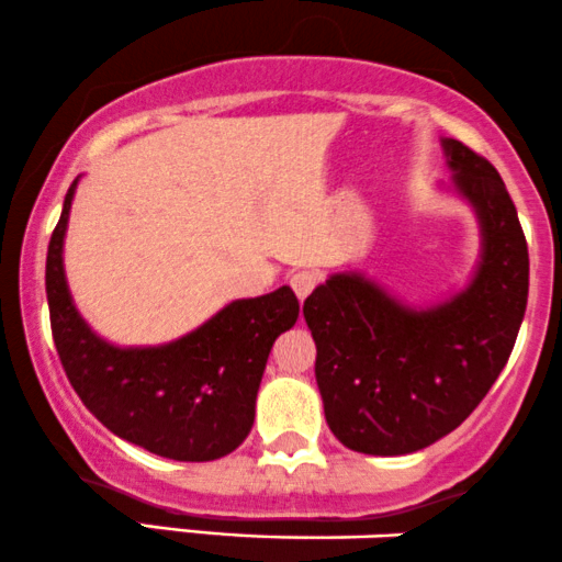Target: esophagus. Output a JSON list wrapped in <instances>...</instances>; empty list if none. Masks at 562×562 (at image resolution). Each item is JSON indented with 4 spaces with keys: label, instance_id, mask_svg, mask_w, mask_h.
I'll use <instances>...</instances> for the list:
<instances>
[{
    "label": "esophagus",
    "instance_id": "esophagus-1",
    "mask_svg": "<svg viewBox=\"0 0 562 562\" xmlns=\"http://www.w3.org/2000/svg\"><path fill=\"white\" fill-rule=\"evenodd\" d=\"M318 273L315 270H296V273H292V279H289V283H292L296 300H307L310 294H313V289L318 286Z\"/></svg>",
    "mask_w": 562,
    "mask_h": 562
}]
</instances>
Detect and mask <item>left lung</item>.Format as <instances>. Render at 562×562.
<instances>
[{"label": "left lung", "mask_w": 562, "mask_h": 562, "mask_svg": "<svg viewBox=\"0 0 562 562\" xmlns=\"http://www.w3.org/2000/svg\"><path fill=\"white\" fill-rule=\"evenodd\" d=\"M441 147L481 223L473 281L411 310L360 273H336L302 307L326 424L355 452L407 454L454 431L503 373L526 313L529 247L503 178L463 142Z\"/></svg>", "instance_id": "8db88e82"}]
</instances>
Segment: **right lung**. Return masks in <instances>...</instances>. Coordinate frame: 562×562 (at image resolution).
Returning a JSON list of instances; mask_svg holds the SVG:
<instances>
[{"instance_id":"right-lung-1","label":"right lung","mask_w":562,"mask_h":562,"mask_svg":"<svg viewBox=\"0 0 562 562\" xmlns=\"http://www.w3.org/2000/svg\"><path fill=\"white\" fill-rule=\"evenodd\" d=\"M70 183L46 249V300L55 347L70 386L115 437L160 458L207 463L234 452L255 424L270 347L296 323L289 286L236 300L204 326L162 347H112L72 305L63 268Z\"/></svg>"}]
</instances>
